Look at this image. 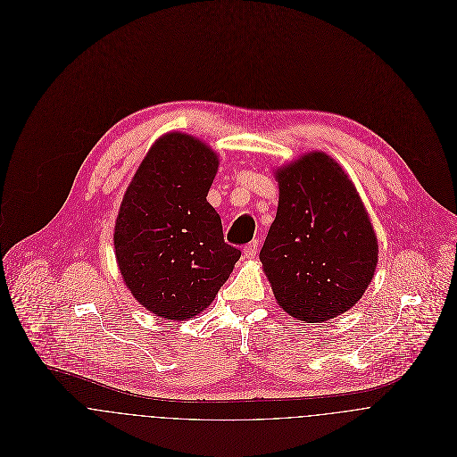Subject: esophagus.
Segmentation results:
<instances>
[{
  "label": "esophagus",
  "instance_id": "1",
  "mask_svg": "<svg viewBox=\"0 0 457 457\" xmlns=\"http://www.w3.org/2000/svg\"><path fill=\"white\" fill-rule=\"evenodd\" d=\"M257 253H259V241L253 239L245 246V259H255Z\"/></svg>",
  "mask_w": 457,
  "mask_h": 457
}]
</instances>
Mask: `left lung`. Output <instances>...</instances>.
Returning a JSON list of instances; mask_svg holds the SVG:
<instances>
[{
  "label": "left lung",
  "instance_id": "8db88e82",
  "mask_svg": "<svg viewBox=\"0 0 457 457\" xmlns=\"http://www.w3.org/2000/svg\"><path fill=\"white\" fill-rule=\"evenodd\" d=\"M279 202L261 262L278 304L294 319L322 324L366 292L378 243L364 204L326 153L278 169Z\"/></svg>",
  "mask_w": 457,
  "mask_h": 457
}]
</instances>
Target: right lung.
Instances as JSON below:
<instances>
[{"label":"right lung","instance_id":"1","mask_svg":"<svg viewBox=\"0 0 457 457\" xmlns=\"http://www.w3.org/2000/svg\"><path fill=\"white\" fill-rule=\"evenodd\" d=\"M216 153L187 133L160 137L123 196L114 228L121 276L133 297L165 320H190L228 279L241 250L225 243L205 200Z\"/></svg>","mask_w":457,"mask_h":457}]
</instances>
